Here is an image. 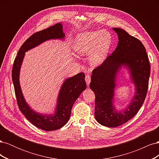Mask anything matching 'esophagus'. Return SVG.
I'll return each instance as SVG.
<instances>
[{
  "instance_id": "esophagus-1",
  "label": "esophagus",
  "mask_w": 159,
  "mask_h": 159,
  "mask_svg": "<svg viewBox=\"0 0 159 159\" xmlns=\"http://www.w3.org/2000/svg\"><path fill=\"white\" fill-rule=\"evenodd\" d=\"M85 81H86V84L88 85L89 84V83L91 82V76L89 74H87L85 75Z\"/></svg>"
}]
</instances>
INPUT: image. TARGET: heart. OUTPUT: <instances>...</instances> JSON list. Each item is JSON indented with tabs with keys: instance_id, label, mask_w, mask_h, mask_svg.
<instances>
[{
	"instance_id": "b5f03b06",
	"label": "heart",
	"mask_w": 159,
	"mask_h": 159,
	"mask_svg": "<svg viewBox=\"0 0 159 159\" xmlns=\"http://www.w3.org/2000/svg\"><path fill=\"white\" fill-rule=\"evenodd\" d=\"M111 44L110 34L102 30L88 32L77 36L74 50L79 56L89 54V61L93 66H98L105 60Z\"/></svg>"
}]
</instances>
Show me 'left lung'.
Listing matches in <instances>:
<instances>
[{
    "instance_id": "8db88e82",
    "label": "left lung",
    "mask_w": 159,
    "mask_h": 159,
    "mask_svg": "<svg viewBox=\"0 0 159 159\" xmlns=\"http://www.w3.org/2000/svg\"><path fill=\"white\" fill-rule=\"evenodd\" d=\"M118 44L111 54L93 70L89 87L95 95V117L103 126L115 127L126 123L135 115L145 99L151 66L145 46L137 38L123 29L114 28ZM121 65L131 70L136 86V94L132 103L122 112L114 110L112 104L115 76Z\"/></svg>"
}]
</instances>
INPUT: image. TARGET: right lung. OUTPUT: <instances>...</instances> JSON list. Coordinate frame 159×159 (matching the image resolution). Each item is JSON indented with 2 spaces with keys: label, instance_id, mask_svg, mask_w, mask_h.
<instances>
[{
  "label": "right lung",
  "instance_id": "add662e5",
  "mask_svg": "<svg viewBox=\"0 0 159 159\" xmlns=\"http://www.w3.org/2000/svg\"><path fill=\"white\" fill-rule=\"evenodd\" d=\"M64 37V34L60 23L33 34L21 46L13 64L12 78L18 106L28 121L36 127L44 131H54L60 129L68 121L72 106L86 88L85 74L81 72L64 81L60 91L56 114L46 116L34 111L26 103L19 84V71L25 52L47 40Z\"/></svg>",
  "mask_w": 159,
  "mask_h": 159
}]
</instances>
